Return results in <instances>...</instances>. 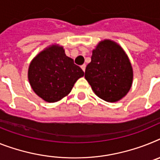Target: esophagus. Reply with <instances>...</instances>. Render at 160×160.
<instances>
[{
    "mask_svg": "<svg viewBox=\"0 0 160 160\" xmlns=\"http://www.w3.org/2000/svg\"><path fill=\"white\" fill-rule=\"evenodd\" d=\"M85 68H86V65H85V64H83V65L81 66V69L84 71V72H85Z\"/></svg>",
    "mask_w": 160,
    "mask_h": 160,
    "instance_id": "34e87169",
    "label": "esophagus"
}]
</instances>
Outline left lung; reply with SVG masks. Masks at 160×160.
I'll list each match as a JSON object with an SVG mask.
<instances>
[{
	"mask_svg": "<svg viewBox=\"0 0 160 160\" xmlns=\"http://www.w3.org/2000/svg\"><path fill=\"white\" fill-rule=\"evenodd\" d=\"M84 77L97 96L106 102H115L128 92L133 72L121 46L113 41L104 40L92 50Z\"/></svg>",
	"mask_w": 160,
	"mask_h": 160,
	"instance_id": "left-lung-1",
	"label": "left lung"
}]
</instances>
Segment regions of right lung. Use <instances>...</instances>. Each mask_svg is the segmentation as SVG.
<instances>
[{
  "label": "right lung",
  "instance_id": "add662e5",
  "mask_svg": "<svg viewBox=\"0 0 160 160\" xmlns=\"http://www.w3.org/2000/svg\"><path fill=\"white\" fill-rule=\"evenodd\" d=\"M82 76V69L66 55L63 47L58 45H50L39 53L28 68L31 87L48 102H55L68 96Z\"/></svg>",
  "mask_w": 160,
  "mask_h": 160
}]
</instances>
